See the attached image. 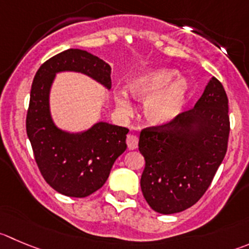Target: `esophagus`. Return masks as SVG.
<instances>
[{
	"instance_id": "obj_1",
	"label": "esophagus",
	"mask_w": 249,
	"mask_h": 249,
	"mask_svg": "<svg viewBox=\"0 0 249 249\" xmlns=\"http://www.w3.org/2000/svg\"><path fill=\"white\" fill-rule=\"evenodd\" d=\"M127 145H128L129 150H134L138 146V137L134 134H128L127 136Z\"/></svg>"
}]
</instances>
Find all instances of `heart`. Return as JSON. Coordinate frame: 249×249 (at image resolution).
Masks as SVG:
<instances>
[{"instance_id":"heart-1","label":"heart","mask_w":249,"mask_h":249,"mask_svg":"<svg viewBox=\"0 0 249 249\" xmlns=\"http://www.w3.org/2000/svg\"><path fill=\"white\" fill-rule=\"evenodd\" d=\"M178 72L169 68L148 70L129 78L127 82L131 96L144 102L143 115L146 122L155 127H167L177 120L188 103L189 88ZM116 105L122 112L132 111L131 101L124 95L115 98Z\"/></svg>"}]
</instances>
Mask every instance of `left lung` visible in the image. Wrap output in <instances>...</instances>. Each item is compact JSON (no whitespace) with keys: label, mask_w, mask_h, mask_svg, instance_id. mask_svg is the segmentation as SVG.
<instances>
[{"label":"left lung","mask_w":249,"mask_h":249,"mask_svg":"<svg viewBox=\"0 0 249 249\" xmlns=\"http://www.w3.org/2000/svg\"><path fill=\"white\" fill-rule=\"evenodd\" d=\"M229 133V99L214 77L194 107L170 126L144 128L138 143L145 159L141 188L151 209L175 214L196 204L224 160Z\"/></svg>","instance_id":"8db88e82"}]
</instances>
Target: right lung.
Masks as SVG:
<instances>
[{
	"mask_svg": "<svg viewBox=\"0 0 249 249\" xmlns=\"http://www.w3.org/2000/svg\"><path fill=\"white\" fill-rule=\"evenodd\" d=\"M79 72L111 88V67L79 49L42 63L35 74L27 113V134L45 181L67 197L84 198L104 186L116 159L127 149L128 129L98 122L79 133L56 127L50 113V89L56 73Z\"/></svg>",
	"mask_w": 249,
	"mask_h": 249,
	"instance_id": "add662e5",
	"label": "right lung"
}]
</instances>
